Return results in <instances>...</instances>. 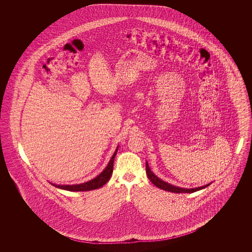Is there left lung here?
<instances>
[{
  "mask_svg": "<svg viewBox=\"0 0 252 252\" xmlns=\"http://www.w3.org/2000/svg\"><path fill=\"white\" fill-rule=\"evenodd\" d=\"M145 169H146V175H147V177H148V179L150 180V181H151L155 186H157L158 188H159V189H161V190H164V191H168V192H178V193H179V192H196V191L202 190L204 188L208 187V186L211 184V183H209V184H207V185H204V186H201V187H197V188H192H192H191V189L180 188V187H178V186L171 185V184H169L167 182H165V181L158 179L156 175H154L153 172L150 170L147 161H146V164H145Z\"/></svg>",
  "mask_w": 252,
  "mask_h": 252,
  "instance_id": "8db88e82",
  "label": "left lung"
}]
</instances>
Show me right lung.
Segmentation results:
<instances>
[{
  "instance_id": "1",
  "label": "right lung",
  "mask_w": 252,
  "mask_h": 252,
  "mask_svg": "<svg viewBox=\"0 0 252 252\" xmlns=\"http://www.w3.org/2000/svg\"><path fill=\"white\" fill-rule=\"evenodd\" d=\"M117 151H118V146H117L113 156L111 157L107 167L105 168V170L94 180L87 181V182L81 183V184H75V185H57V184H53V183H51V184L57 188L71 191V192H80V191L85 192V191H91V190L98 189V188L102 187L103 185H105L110 179L112 172H113V161H114V158L117 154Z\"/></svg>"
}]
</instances>
